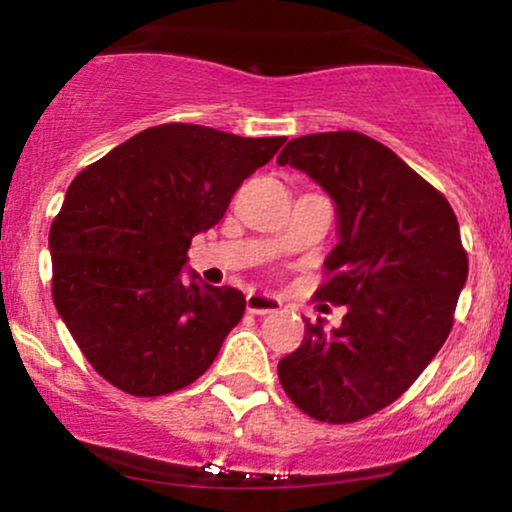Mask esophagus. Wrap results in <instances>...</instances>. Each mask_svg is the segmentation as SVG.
<instances>
[{
  "instance_id": "1",
  "label": "esophagus",
  "mask_w": 512,
  "mask_h": 512,
  "mask_svg": "<svg viewBox=\"0 0 512 512\" xmlns=\"http://www.w3.org/2000/svg\"><path fill=\"white\" fill-rule=\"evenodd\" d=\"M282 308V301L273 294H261L251 292L246 294V311L254 315H266V313H277Z\"/></svg>"
}]
</instances>
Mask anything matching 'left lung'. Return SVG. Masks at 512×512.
Masks as SVG:
<instances>
[{
	"label": "left lung",
	"instance_id": "8db88e82",
	"mask_svg": "<svg viewBox=\"0 0 512 512\" xmlns=\"http://www.w3.org/2000/svg\"><path fill=\"white\" fill-rule=\"evenodd\" d=\"M277 163L334 201L339 242L315 296L346 306L332 330L306 320L304 342L277 375L311 418L356 422L399 399L449 337L468 280L458 218L430 182L361 132L296 137Z\"/></svg>",
	"mask_w": 512,
	"mask_h": 512
}]
</instances>
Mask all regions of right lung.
Segmentation results:
<instances>
[{
	"label": "right lung",
	"mask_w": 512,
	"mask_h": 512,
	"mask_svg": "<svg viewBox=\"0 0 512 512\" xmlns=\"http://www.w3.org/2000/svg\"><path fill=\"white\" fill-rule=\"evenodd\" d=\"M285 140L156 125L71 182L49 230L54 304L113 387L170 394L216 361L246 299L185 271L187 249Z\"/></svg>",
	"instance_id": "add662e5"
}]
</instances>
